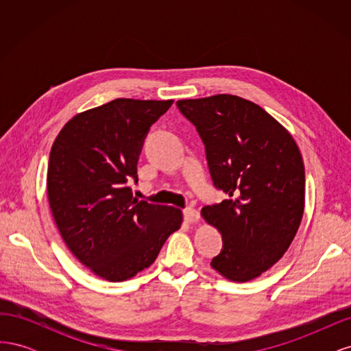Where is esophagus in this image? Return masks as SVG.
I'll return each mask as SVG.
<instances>
[{"label": "esophagus", "mask_w": 351, "mask_h": 351, "mask_svg": "<svg viewBox=\"0 0 351 351\" xmlns=\"http://www.w3.org/2000/svg\"><path fill=\"white\" fill-rule=\"evenodd\" d=\"M183 214H184V218H186L189 222H196V221L200 218L199 212H197L196 209H193V208H186V209L183 210Z\"/></svg>", "instance_id": "obj_1"}]
</instances>
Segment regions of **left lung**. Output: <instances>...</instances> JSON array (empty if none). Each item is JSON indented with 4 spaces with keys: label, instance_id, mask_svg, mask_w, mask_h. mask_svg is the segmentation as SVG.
I'll return each mask as SVG.
<instances>
[{
    "label": "left lung",
    "instance_id": "8db88e82",
    "mask_svg": "<svg viewBox=\"0 0 351 351\" xmlns=\"http://www.w3.org/2000/svg\"><path fill=\"white\" fill-rule=\"evenodd\" d=\"M205 145L215 187L228 197L202 208L222 234L210 267L247 282L277 263L300 227L304 165L287 129L259 105L236 95L177 101Z\"/></svg>",
    "mask_w": 351,
    "mask_h": 351
}]
</instances>
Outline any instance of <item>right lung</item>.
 Instances as JSON below:
<instances>
[{
    "instance_id": "obj_1",
    "label": "right lung",
    "mask_w": 351,
    "mask_h": 351,
    "mask_svg": "<svg viewBox=\"0 0 351 351\" xmlns=\"http://www.w3.org/2000/svg\"><path fill=\"white\" fill-rule=\"evenodd\" d=\"M119 98L66 123L51 147L47 190L70 252L95 275L119 282L151 267L183 222L182 210L137 200V161L149 127L173 105Z\"/></svg>"
}]
</instances>
